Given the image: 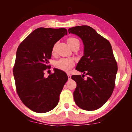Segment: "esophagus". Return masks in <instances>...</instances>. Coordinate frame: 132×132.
Listing matches in <instances>:
<instances>
[{"mask_svg":"<svg viewBox=\"0 0 132 132\" xmlns=\"http://www.w3.org/2000/svg\"><path fill=\"white\" fill-rule=\"evenodd\" d=\"M67 75H68V79L69 80H70L71 79V75L70 74H67Z\"/></svg>","mask_w":132,"mask_h":132,"instance_id":"1","label":"esophagus"}]
</instances>
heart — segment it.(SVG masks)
I'll list each match as a JSON object with an SVG mask.
<instances>
[{"label":"heart","instance_id":"heart-1","mask_svg":"<svg viewBox=\"0 0 132 132\" xmlns=\"http://www.w3.org/2000/svg\"><path fill=\"white\" fill-rule=\"evenodd\" d=\"M67 42L70 47L76 45H79V41L75 37H70L67 39ZM55 51V45L53 46L52 53H54ZM55 67L63 71H68L74 65V62L71 58H61L55 62Z\"/></svg>","mask_w":132,"mask_h":132}]
</instances>
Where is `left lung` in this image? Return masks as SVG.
Here are the masks:
<instances>
[{
    "label": "left lung",
    "instance_id": "8db88e82",
    "mask_svg": "<svg viewBox=\"0 0 132 132\" xmlns=\"http://www.w3.org/2000/svg\"><path fill=\"white\" fill-rule=\"evenodd\" d=\"M68 32L77 35L82 41L84 55L76 70L87 75L86 79L80 75L71 76L77 85L74 100L82 110H96L110 98L114 87L118 68L112 46L107 39L89 26L71 27Z\"/></svg>",
    "mask_w": 132,
    "mask_h": 132
}]
</instances>
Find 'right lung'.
I'll return each instance as SVG.
<instances>
[{"label": "right lung", "mask_w": 132, "mask_h": 132, "mask_svg": "<svg viewBox=\"0 0 132 132\" xmlns=\"http://www.w3.org/2000/svg\"><path fill=\"white\" fill-rule=\"evenodd\" d=\"M67 35L64 28L39 27L18 47L13 68L16 89L23 104L36 112L46 113L57 106L68 79L64 71L58 69L45 77V70L51 67L53 46Z\"/></svg>", "instance_id": "obj_1"}]
</instances>
